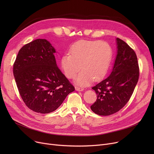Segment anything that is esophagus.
Returning a JSON list of instances; mask_svg holds the SVG:
<instances>
[{"instance_id":"1","label":"esophagus","mask_w":154,"mask_h":154,"mask_svg":"<svg viewBox=\"0 0 154 154\" xmlns=\"http://www.w3.org/2000/svg\"><path fill=\"white\" fill-rule=\"evenodd\" d=\"M75 90H76L77 91H83L84 90V88L79 87H75Z\"/></svg>"}]
</instances>
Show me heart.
I'll return each mask as SVG.
<instances>
[{"label": "heart", "mask_w": 154, "mask_h": 154, "mask_svg": "<svg viewBox=\"0 0 154 154\" xmlns=\"http://www.w3.org/2000/svg\"><path fill=\"white\" fill-rule=\"evenodd\" d=\"M113 51L107 42L99 40H81L73 44L69 54L61 58V67L66 76L75 78L76 84L88 85L93 80L103 79L108 72L112 59Z\"/></svg>", "instance_id": "obj_1"}]
</instances>
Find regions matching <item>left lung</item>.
I'll return each mask as SVG.
<instances>
[{
    "instance_id": "1",
    "label": "left lung",
    "mask_w": 154,
    "mask_h": 154,
    "mask_svg": "<svg viewBox=\"0 0 154 154\" xmlns=\"http://www.w3.org/2000/svg\"><path fill=\"white\" fill-rule=\"evenodd\" d=\"M117 55L109 76L92 88L97 99L91 106L95 114L109 116L122 109L131 97L139 77L135 52L122 40L116 38Z\"/></svg>"
}]
</instances>
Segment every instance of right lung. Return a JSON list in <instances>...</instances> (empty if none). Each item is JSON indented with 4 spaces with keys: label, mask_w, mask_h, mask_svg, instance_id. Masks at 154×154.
<instances>
[{
    "label": "right lung",
    "mask_w": 154,
    "mask_h": 154,
    "mask_svg": "<svg viewBox=\"0 0 154 154\" xmlns=\"http://www.w3.org/2000/svg\"><path fill=\"white\" fill-rule=\"evenodd\" d=\"M54 47L46 39H36L19 51L13 72L26 106L40 114L54 112L75 88L57 66Z\"/></svg>",
    "instance_id": "add662e5"
}]
</instances>
